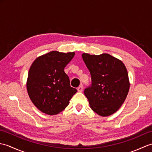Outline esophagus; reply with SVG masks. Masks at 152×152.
I'll use <instances>...</instances> for the list:
<instances>
[{
	"instance_id": "34e87169",
	"label": "esophagus",
	"mask_w": 152,
	"mask_h": 152,
	"mask_svg": "<svg viewBox=\"0 0 152 152\" xmlns=\"http://www.w3.org/2000/svg\"><path fill=\"white\" fill-rule=\"evenodd\" d=\"M77 90H78V92H82L83 91V86L82 85L80 86L78 88V89H77Z\"/></svg>"
}]
</instances>
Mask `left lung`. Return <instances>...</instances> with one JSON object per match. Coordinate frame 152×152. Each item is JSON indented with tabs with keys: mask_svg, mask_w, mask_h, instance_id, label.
<instances>
[{
	"mask_svg": "<svg viewBox=\"0 0 152 152\" xmlns=\"http://www.w3.org/2000/svg\"><path fill=\"white\" fill-rule=\"evenodd\" d=\"M83 60L91 76V87L84 90L90 108L106 117L118 111L127 97L130 83L124 63L108 53H83Z\"/></svg>",
	"mask_w": 152,
	"mask_h": 152,
	"instance_id": "1",
	"label": "left lung"
}]
</instances>
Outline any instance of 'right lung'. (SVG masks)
Listing matches in <instances>:
<instances>
[{"label": "right lung", "instance_id": "right-lung-1", "mask_svg": "<svg viewBox=\"0 0 152 152\" xmlns=\"http://www.w3.org/2000/svg\"><path fill=\"white\" fill-rule=\"evenodd\" d=\"M75 53L52 51L37 57L28 73L27 90L36 107L48 115L59 114L77 92L64 69Z\"/></svg>", "mask_w": 152, "mask_h": 152}]
</instances>
